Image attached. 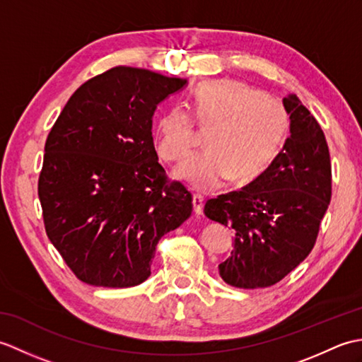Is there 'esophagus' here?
Wrapping results in <instances>:
<instances>
[{"label":"esophagus","instance_id":"1","mask_svg":"<svg viewBox=\"0 0 362 362\" xmlns=\"http://www.w3.org/2000/svg\"><path fill=\"white\" fill-rule=\"evenodd\" d=\"M193 210L196 214H202L204 211V197L201 194L193 196Z\"/></svg>","mask_w":362,"mask_h":362}]
</instances>
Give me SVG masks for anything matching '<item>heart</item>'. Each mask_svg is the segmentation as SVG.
Here are the masks:
<instances>
[{"instance_id":"b5f03b06","label":"heart","mask_w":362,"mask_h":362,"mask_svg":"<svg viewBox=\"0 0 362 362\" xmlns=\"http://www.w3.org/2000/svg\"><path fill=\"white\" fill-rule=\"evenodd\" d=\"M188 101L191 115L180 107L160 115L153 141L160 158L171 163L193 149L194 122L209 129L206 151L191 156L174 171L177 179L196 189H218L228 179L233 183L255 180L286 140L289 119L283 104L247 83L206 81L193 88Z\"/></svg>"}]
</instances>
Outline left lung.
Here are the masks:
<instances>
[{
  "label": "left lung",
  "mask_w": 362,
  "mask_h": 362,
  "mask_svg": "<svg viewBox=\"0 0 362 362\" xmlns=\"http://www.w3.org/2000/svg\"><path fill=\"white\" fill-rule=\"evenodd\" d=\"M291 135L271 165L240 191L206 201L205 216L235 228L219 275L230 286L267 288L310 255L332 199L324 130L296 95L283 99Z\"/></svg>",
  "instance_id": "1"
}]
</instances>
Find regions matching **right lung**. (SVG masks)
I'll use <instances>...</instances> for the list:
<instances>
[{"mask_svg": "<svg viewBox=\"0 0 362 362\" xmlns=\"http://www.w3.org/2000/svg\"><path fill=\"white\" fill-rule=\"evenodd\" d=\"M185 86L115 66L82 83L52 126L38 197L46 235L81 281L143 283L160 238L191 216L189 191L168 183L152 138L157 105Z\"/></svg>", "mask_w": 362, "mask_h": 362, "instance_id": "obj_1", "label": "right lung"}]
</instances>
